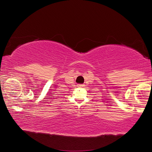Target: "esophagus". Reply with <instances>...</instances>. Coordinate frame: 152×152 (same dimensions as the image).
<instances>
[{
    "mask_svg": "<svg viewBox=\"0 0 152 152\" xmlns=\"http://www.w3.org/2000/svg\"><path fill=\"white\" fill-rule=\"evenodd\" d=\"M78 87H83V86H84V84H78Z\"/></svg>",
    "mask_w": 152,
    "mask_h": 152,
    "instance_id": "obj_1",
    "label": "esophagus"
}]
</instances>
